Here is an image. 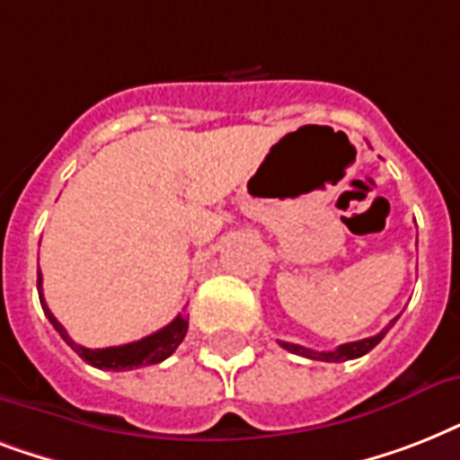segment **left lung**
<instances>
[{
  "mask_svg": "<svg viewBox=\"0 0 460 460\" xmlns=\"http://www.w3.org/2000/svg\"><path fill=\"white\" fill-rule=\"evenodd\" d=\"M394 322L389 327H394ZM389 327L382 329L379 334L370 336V339H360V341H350V343H341L339 349L334 350H313V349H305V346H298V343H288V341H279L281 349L291 350V353H296V356H303V358H310V360H324V363H343V360H353V358H360L365 356L367 350H372L375 346H377L382 339H385V334L389 332Z\"/></svg>",
  "mask_w": 460,
  "mask_h": 460,
  "instance_id": "left-lung-1",
  "label": "left lung"
}]
</instances>
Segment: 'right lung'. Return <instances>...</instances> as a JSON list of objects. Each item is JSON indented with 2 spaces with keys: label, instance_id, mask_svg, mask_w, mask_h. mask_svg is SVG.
Here are the masks:
<instances>
[{
  "label": "right lung",
  "instance_id": "obj_1",
  "mask_svg": "<svg viewBox=\"0 0 460 460\" xmlns=\"http://www.w3.org/2000/svg\"><path fill=\"white\" fill-rule=\"evenodd\" d=\"M38 294L40 303H42V310H45L47 320L52 322V327L59 332V336L71 346V349L78 353V356L90 363L93 367H100V370H133V367H143V365H155L162 363L164 358H169L173 350L179 349V343L183 341V336L188 332V320L183 314L173 317L166 327H162L155 334L140 339V341L124 343V346H110V349H85V346H78V343L66 334V329L57 317L52 314V310L47 307L45 296H42V274L38 270Z\"/></svg>",
  "mask_w": 460,
  "mask_h": 460
}]
</instances>
